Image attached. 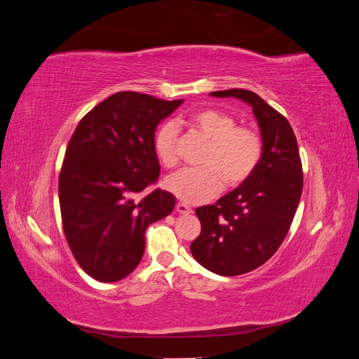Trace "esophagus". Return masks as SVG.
I'll return each instance as SVG.
<instances>
[{
  "mask_svg": "<svg viewBox=\"0 0 359 359\" xmlns=\"http://www.w3.org/2000/svg\"><path fill=\"white\" fill-rule=\"evenodd\" d=\"M177 211H178L180 214H190V212H191V208H190L189 205H186V203L178 202V203H177Z\"/></svg>",
  "mask_w": 359,
  "mask_h": 359,
  "instance_id": "esophagus-1",
  "label": "esophagus"
}]
</instances>
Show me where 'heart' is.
<instances>
[{
  "instance_id": "1",
  "label": "heart",
  "mask_w": 359,
  "mask_h": 359,
  "mask_svg": "<svg viewBox=\"0 0 359 359\" xmlns=\"http://www.w3.org/2000/svg\"><path fill=\"white\" fill-rule=\"evenodd\" d=\"M187 124L210 140L202 160L203 168H184L166 180L170 193L187 203H201L214 198L222 190L224 178L227 186L243 184L262 157V140L253 128L236 126L227 112L199 109L193 112ZM178 128L175 123L163 124L154 137V149L161 165L173 166L177 156Z\"/></svg>"
}]
</instances>
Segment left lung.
<instances>
[{"instance_id": "8db88e82", "label": "left lung", "mask_w": 359, "mask_h": 359, "mask_svg": "<svg viewBox=\"0 0 359 359\" xmlns=\"http://www.w3.org/2000/svg\"><path fill=\"white\" fill-rule=\"evenodd\" d=\"M212 97H233L252 106L262 137V157L241 186L215 205L196 208L201 235L190 245L198 262L224 277L264 265L286 238L302 193V165L287 119L248 90H224Z\"/></svg>"}]
</instances>
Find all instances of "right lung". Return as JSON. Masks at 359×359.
I'll return each mask as SVG.
<instances>
[{
	"instance_id": "obj_1",
	"label": "right lung",
	"mask_w": 359,
	"mask_h": 359,
	"mask_svg": "<svg viewBox=\"0 0 359 359\" xmlns=\"http://www.w3.org/2000/svg\"><path fill=\"white\" fill-rule=\"evenodd\" d=\"M182 102L116 93L74 130L58 184L62 227L73 256L95 280L114 283L132 274L145 252L147 227L175 206L166 190L142 191L160 175L157 126Z\"/></svg>"
}]
</instances>
